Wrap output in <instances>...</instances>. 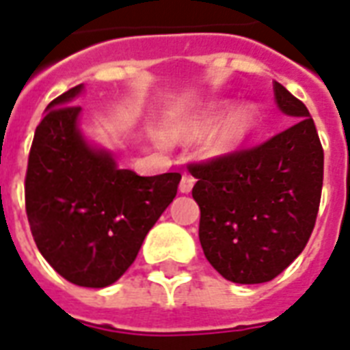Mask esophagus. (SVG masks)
<instances>
[{
    "label": "esophagus",
    "mask_w": 350,
    "mask_h": 350,
    "mask_svg": "<svg viewBox=\"0 0 350 350\" xmlns=\"http://www.w3.org/2000/svg\"><path fill=\"white\" fill-rule=\"evenodd\" d=\"M195 184V178L191 175H183L180 178V184H178V189H180V193H189L191 188H193Z\"/></svg>",
    "instance_id": "obj_1"
}]
</instances>
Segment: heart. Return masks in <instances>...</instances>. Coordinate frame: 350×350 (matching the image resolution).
<instances>
[{
    "instance_id": "b5f03b06",
    "label": "heart",
    "mask_w": 350,
    "mask_h": 350,
    "mask_svg": "<svg viewBox=\"0 0 350 350\" xmlns=\"http://www.w3.org/2000/svg\"><path fill=\"white\" fill-rule=\"evenodd\" d=\"M228 102H217L204 107L199 113L184 118L173 127V135L186 142H195L204 135L215 129L212 137L206 142V151L210 155H226L232 153L239 146H243L252 137V133L256 131L259 124V113L256 105H241L234 109L226 118L224 115L228 113ZM221 124H219L218 122Z\"/></svg>"
}]
</instances>
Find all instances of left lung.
<instances>
[{"mask_svg":"<svg viewBox=\"0 0 350 350\" xmlns=\"http://www.w3.org/2000/svg\"><path fill=\"white\" fill-rule=\"evenodd\" d=\"M273 96L294 126L250 150L188 164L206 259L241 285L272 281L301 254L321 199L323 148L312 116L281 83Z\"/></svg>","mask_w":350,"mask_h":350,"instance_id":"left-lung-1","label":"left lung"}]
</instances>
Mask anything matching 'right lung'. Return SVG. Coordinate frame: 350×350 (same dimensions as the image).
Returning <instances> with one entry per match:
<instances>
[{
    "instance_id": "right-lung-1",
    "label": "right lung",
    "mask_w": 350,
    "mask_h": 350,
    "mask_svg": "<svg viewBox=\"0 0 350 350\" xmlns=\"http://www.w3.org/2000/svg\"><path fill=\"white\" fill-rule=\"evenodd\" d=\"M82 83L47 105L32 140L25 210L47 262L78 286L115 283L137 257L146 235L177 195L180 173L140 177L118 170L78 129L75 104Z\"/></svg>"
}]
</instances>
